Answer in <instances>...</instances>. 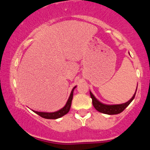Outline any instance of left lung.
I'll return each mask as SVG.
<instances>
[{
  "instance_id": "obj_1",
  "label": "left lung",
  "mask_w": 150,
  "mask_h": 150,
  "mask_svg": "<svg viewBox=\"0 0 150 150\" xmlns=\"http://www.w3.org/2000/svg\"><path fill=\"white\" fill-rule=\"evenodd\" d=\"M137 88H136L135 94H133L132 97L130 100L127 101V102L123 103V104H103L101 101H99L98 99L94 96V94L92 92H90V96L91 98L92 99V104L94 107L96 108L97 111L99 112L105 113V114L108 115H114V114H118V113H121L123 110L125 109L129 104L131 103V101L133 100L134 98H135L136 91H137Z\"/></svg>"
}]
</instances>
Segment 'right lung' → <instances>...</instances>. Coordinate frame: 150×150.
<instances>
[{
    "instance_id": "add662e5",
    "label": "right lung",
    "mask_w": 150,
    "mask_h": 150,
    "mask_svg": "<svg viewBox=\"0 0 150 150\" xmlns=\"http://www.w3.org/2000/svg\"><path fill=\"white\" fill-rule=\"evenodd\" d=\"M76 87L77 86H75L73 88V89H72L70 94V97L68 98V101H67L65 106L60 110H58V111H55V112H41V111H34V110H32V111H33L34 113H36L37 114L39 115V116L42 117V118H46V119H57V118H61V117L63 116L64 115L67 114V113L69 112L70 106H71L72 100H73V91Z\"/></svg>"
}]
</instances>
